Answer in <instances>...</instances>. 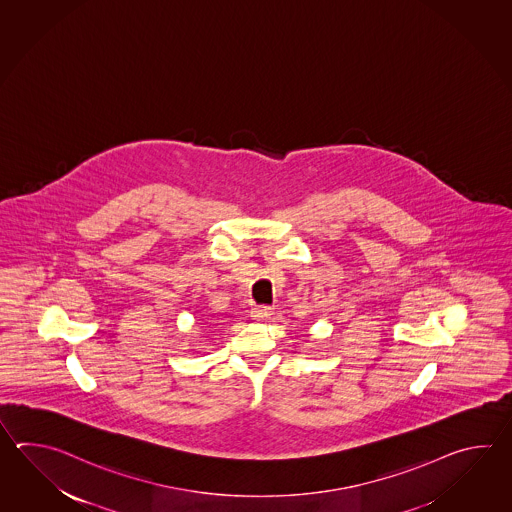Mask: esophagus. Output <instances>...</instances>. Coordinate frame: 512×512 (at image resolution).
Segmentation results:
<instances>
[{"mask_svg": "<svg viewBox=\"0 0 512 512\" xmlns=\"http://www.w3.org/2000/svg\"><path fill=\"white\" fill-rule=\"evenodd\" d=\"M272 315L271 307H267V305H258V307H254L251 311V316L254 320H269Z\"/></svg>", "mask_w": 512, "mask_h": 512, "instance_id": "esophagus-1", "label": "esophagus"}]
</instances>
